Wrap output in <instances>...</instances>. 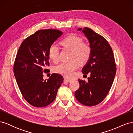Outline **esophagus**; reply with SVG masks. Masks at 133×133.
<instances>
[{
	"label": "esophagus",
	"mask_w": 133,
	"mask_h": 133,
	"mask_svg": "<svg viewBox=\"0 0 133 133\" xmlns=\"http://www.w3.org/2000/svg\"><path fill=\"white\" fill-rule=\"evenodd\" d=\"M64 80H65V81L69 82L71 81V79H69V78H64Z\"/></svg>",
	"instance_id": "esophagus-1"
}]
</instances>
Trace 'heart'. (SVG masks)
<instances>
[{
  "label": "heart",
  "mask_w": 133,
  "mask_h": 133,
  "mask_svg": "<svg viewBox=\"0 0 133 133\" xmlns=\"http://www.w3.org/2000/svg\"><path fill=\"white\" fill-rule=\"evenodd\" d=\"M61 44L64 48L71 51L70 61L60 63L55 68V70L64 76L70 77L78 68L79 63L83 65L89 62L91 57L92 49L89 44L84 43L82 38L74 35L64 39ZM59 53L58 46L52 44L48 49V57L51 61L57 63L59 60Z\"/></svg>",
  "instance_id": "obj_1"
}]
</instances>
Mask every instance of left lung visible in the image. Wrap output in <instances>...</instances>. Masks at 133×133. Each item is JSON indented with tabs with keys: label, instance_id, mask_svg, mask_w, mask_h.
<instances>
[{
	"label": "left lung",
	"instance_id": "obj_1",
	"mask_svg": "<svg viewBox=\"0 0 133 133\" xmlns=\"http://www.w3.org/2000/svg\"><path fill=\"white\" fill-rule=\"evenodd\" d=\"M82 31L89 40L92 54L82 71L83 74L90 73V77L87 82L78 79L80 86L75 96L79 103L91 107L101 103L108 95L114 82L116 66L112 48L107 40L88 27Z\"/></svg>",
	"mask_w": 133,
	"mask_h": 133
}]
</instances>
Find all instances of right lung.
Returning a JSON list of instances; mask_svg holds the SVG:
<instances>
[{
    "label": "right lung",
    "mask_w": 133,
    "mask_h": 133,
    "mask_svg": "<svg viewBox=\"0 0 133 133\" xmlns=\"http://www.w3.org/2000/svg\"><path fill=\"white\" fill-rule=\"evenodd\" d=\"M63 34L57 29L38 30L26 38L20 46L14 64V74L23 96L30 105L46 107L56 98L64 78L59 74H52L43 79V73L50 65L48 49Z\"/></svg>",
    "instance_id": "right-lung-1"
}]
</instances>
